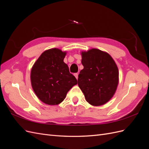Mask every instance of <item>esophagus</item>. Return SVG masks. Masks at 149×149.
Returning a JSON list of instances; mask_svg holds the SVG:
<instances>
[{
  "instance_id": "esophagus-1",
  "label": "esophagus",
  "mask_w": 149,
  "mask_h": 149,
  "mask_svg": "<svg viewBox=\"0 0 149 149\" xmlns=\"http://www.w3.org/2000/svg\"><path fill=\"white\" fill-rule=\"evenodd\" d=\"M74 76L76 77V78L78 79V73H74Z\"/></svg>"
}]
</instances>
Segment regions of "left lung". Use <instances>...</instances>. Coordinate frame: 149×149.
I'll list each match as a JSON object with an SVG mask.
<instances>
[{"label":"left lung","instance_id":"8db88e82","mask_svg":"<svg viewBox=\"0 0 149 149\" xmlns=\"http://www.w3.org/2000/svg\"><path fill=\"white\" fill-rule=\"evenodd\" d=\"M84 68L78 84L86 100L93 106H101L113 96L118 84L119 71L109 54L97 49L82 53Z\"/></svg>","mask_w":149,"mask_h":149}]
</instances>
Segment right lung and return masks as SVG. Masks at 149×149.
Segmentation results:
<instances>
[{
	"mask_svg": "<svg viewBox=\"0 0 149 149\" xmlns=\"http://www.w3.org/2000/svg\"><path fill=\"white\" fill-rule=\"evenodd\" d=\"M66 53L53 48L44 52L31 71V86L36 95L44 103L58 104L69 90L77 84L63 60Z\"/></svg>",
	"mask_w": 149,
	"mask_h": 149,
	"instance_id": "obj_1",
	"label": "right lung"
}]
</instances>
